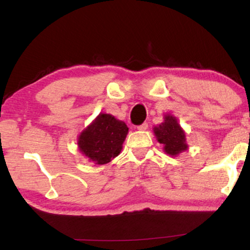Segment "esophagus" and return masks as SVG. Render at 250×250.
Wrapping results in <instances>:
<instances>
[{"label":"esophagus","instance_id":"esophagus-1","mask_svg":"<svg viewBox=\"0 0 250 250\" xmlns=\"http://www.w3.org/2000/svg\"><path fill=\"white\" fill-rule=\"evenodd\" d=\"M147 128H148V123L147 122L142 123V125H137V129H139V130H146Z\"/></svg>","mask_w":250,"mask_h":250}]
</instances>
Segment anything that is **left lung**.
<instances>
[{"mask_svg":"<svg viewBox=\"0 0 250 250\" xmlns=\"http://www.w3.org/2000/svg\"><path fill=\"white\" fill-rule=\"evenodd\" d=\"M157 141L165 146V151L169 155H177L181 151L187 150L186 135L177 123L176 119L171 115L165 116V122L160 127L154 128Z\"/></svg>","mask_w":250,"mask_h":250,"instance_id":"8db88e82","label":"left lung"}]
</instances>
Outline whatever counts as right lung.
<instances>
[{"mask_svg":"<svg viewBox=\"0 0 250 250\" xmlns=\"http://www.w3.org/2000/svg\"><path fill=\"white\" fill-rule=\"evenodd\" d=\"M127 133L125 122L109 114H100L80 135V150L97 165H105L120 154Z\"/></svg>","mask_w":250,"mask_h":250,"instance_id":"1","label":"right lung"}]
</instances>
